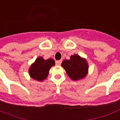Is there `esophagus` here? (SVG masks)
Wrapping results in <instances>:
<instances>
[{
  "label": "esophagus",
  "mask_w": 120,
  "mask_h": 120,
  "mask_svg": "<svg viewBox=\"0 0 120 120\" xmlns=\"http://www.w3.org/2000/svg\"><path fill=\"white\" fill-rule=\"evenodd\" d=\"M56 64V65H60L61 63H62V60H56L55 62Z\"/></svg>",
  "instance_id": "obj_1"
}]
</instances>
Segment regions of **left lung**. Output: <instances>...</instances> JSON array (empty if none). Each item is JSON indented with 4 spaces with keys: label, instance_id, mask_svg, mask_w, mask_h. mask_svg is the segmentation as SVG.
I'll return each mask as SVG.
<instances>
[{
    "label": "left lung",
    "instance_id": "obj_1",
    "mask_svg": "<svg viewBox=\"0 0 120 120\" xmlns=\"http://www.w3.org/2000/svg\"><path fill=\"white\" fill-rule=\"evenodd\" d=\"M62 66L65 70L67 75L74 81L79 80L87 75L88 66L86 60L78 55L71 56L70 60H64Z\"/></svg>",
    "mask_w": 120,
    "mask_h": 120
}]
</instances>
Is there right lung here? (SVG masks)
<instances>
[{
    "label": "right lung",
    "mask_w": 120,
    "mask_h": 120,
    "mask_svg": "<svg viewBox=\"0 0 120 120\" xmlns=\"http://www.w3.org/2000/svg\"><path fill=\"white\" fill-rule=\"evenodd\" d=\"M55 65V61L51 58L44 60L43 58H38L29 69V74L32 78L38 81L45 79L48 75L49 71Z\"/></svg>",
    "instance_id": "obj_1"
}]
</instances>
